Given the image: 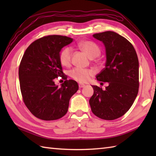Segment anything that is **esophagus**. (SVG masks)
<instances>
[{
	"instance_id": "34e87169",
	"label": "esophagus",
	"mask_w": 156,
	"mask_h": 156,
	"mask_svg": "<svg viewBox=\"0 0 156 156\" xmlns=\"http://www.w3.org/2000/svg\"><path fill=\"white\" fill-rule=\"evenodd\" d=\"M85 87V84H79V88H84Z\"/></svg>"
}]
</instances>
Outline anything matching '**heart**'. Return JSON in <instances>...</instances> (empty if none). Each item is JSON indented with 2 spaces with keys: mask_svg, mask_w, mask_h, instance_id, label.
<instances>
[{
  "mask_svg": "<svg viewBox=\"0 0 156 156\" xmlns=\"http://www.w3.org/2000/svg\"><path fill=\"white\" fill-rule=\"evenodd\" d=\"M82 51H84L90 58H97L100 55L101 50L98 46L94 43L89 41H82L78 45ZM72 50L70 47H66L59 53V62L63 66H68L71 63ZM94 74L92 69L76 68L69 72V76L75 80L79 82H88L91 76Z\"/></svg>",
  "mask_w": 156,
  "mask_h": 156,
  "instance_id": "obj_1",
  "label": "heart"
}]
</instances>
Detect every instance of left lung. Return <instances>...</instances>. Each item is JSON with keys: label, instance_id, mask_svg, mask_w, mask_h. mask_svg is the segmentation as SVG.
Wrapping results in <instances>:
<instances>
[{"label": "left lung", "instance_id": "obj_1", "mask_svg": "<svg viewBox=\"0 0 156 156\" xmlns=\"http://www.w3.org/2000/svg\"><path fill=\"white\" fill-rule=\"evenodd\" d=\"M105 45V67L96 78L108 82L102 90L92 86L93 95L89 100L92 112L105 120H114L128 111L139 89V61L133 46L127 39L113 31L94 34Z\"/></svg>", "mask_w": 156, "mask_h": 156}]
</instances>
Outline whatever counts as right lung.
<instances>
[{"mask_svg":"<svg viewBox=\"0 0 156 156\" xmlns=\"http://www.w3.org/2000/svg\"><path fill=\"white\" fill-rule=\"evenodd\" d=\"M72 41L66 36H46L33 42L22 58L19 78L23 101L31 113L42 120L64 116L69 99L78 90L77 82L67 80L59 58L62 49ZM59 76L66 80L60 87L54 82Z\"/></svg>","mask_w":156,"mask_h":156,"instance_id":"right-lung-1","label":"right lung"}]
</instances>
